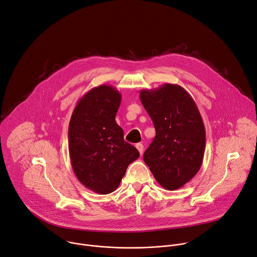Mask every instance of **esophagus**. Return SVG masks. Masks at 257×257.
<instances>
[{"label": "esophagus", "instance_id": "34e87169", "mask_svg": "<svg viewBox=\"0 0 257 257\" xmlns=\"http://www.w3.org/2000/svg\"><path fill=\"white\" fill-rule=\"evenodd\" d=\"M136 149L138 150L139 154L142 156V154H143V144L142 143H137L136 144Z\"/></svg>", "mask_w": 257, "mask_h": 257}]
</instances>
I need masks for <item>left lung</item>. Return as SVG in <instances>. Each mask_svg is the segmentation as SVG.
<instances>
[{"mask_svg": "<svg viewBox=\"0 0 257 257\" xmlns=\"http://www.w3.org/2000/svg\"><path fill=\"white\" fill-rule=\"evenodd\" d=\"M139 97L157 133L143 160L162 187L179 189L202 165L205 128L199 109L192 96L177 84L142 89Z\"/></svg>", "mask_w": 257, "mask_h": 257, "instance_id": "left-lung-1", "label": "left lung"}]
</instances>
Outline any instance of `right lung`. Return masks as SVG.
Returning a JSON list of instances; mask_svg holds the SVG:
<instances>
[{
	"label": "right lung",
	"instance_id": "add662e5",
	"mask_svg": "<svg viewBox=\"0 0 257 257\" xmlns=\"http://www.w3.org/2000/svg\"><path fill=\"white\" fill-rule=\"evenodd\" d=\"M121 99L112 85L96 86L78 100L69 123L72 169L83 186L98 194L115 191L127 167L139 158L115 120Z\"/></svg>",
	"mask_w": 257,
	"mask_h": 257
}]
</instances>
